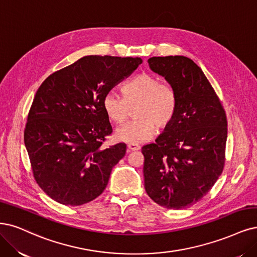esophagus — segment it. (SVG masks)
Returning <instances> with one entry per match:
<instances>
[{
  "mask_svg": "<svg viewBox=\"0 0 257 257\" xmlns=\"http://www.w3.org/2000/svg\"><path fill=\"white\" fill-rule=\"evenodd\" d=\"M127 148H128L130 151H138V150H140L141 147L137 144H128Z\"/></svg>",
  "mask_w": 257,
  "mask_h": 257,
  "instance_id": "esophagus-1",
  "label": "esophagus"
}]
</instances>
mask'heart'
I'll return each instance as SVG.
<instances>
[{
    "mask_svg": "<svg viewBox=\"0 0 257 257\" xmlns=\"http://www.w3.org/2000/svg\"><path fill=\"white\" fill-rule=\"evenodd\" d=\"M123 98L114 92L106 93L103 108L107 117L117 124L130 118L131 109L135 108L136 120L117 130V138L130 144H140L151 138L156 127L169 126L176 112V94L167 83L150 73L138 74L122 88Z\"/></svg>",
    "mask_w": 257,
    "mask_h": 257,
    "instance_id": "1",
    "label": "heart"
}]
</instances>
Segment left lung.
Listing matches in <instances>:
<instances>
[{
  "label": "left lung",
  "instance_id": "1",
  "mask_svg": "<svg viewBox=\"0 0 257 257\" xmlns=\"http://www.w3.org/2000/svg\"><path fill=\"white\" fill-rule=\"evenodd\" d=\"M150 68L176 94L171 124L143 147L148 196L168 209L199 202L223 171L227 138L225 110L200 67L185 56L151 57Z\"/></svg>",
  "mask_w": 257,
  "mask_h": 257
}]
</instances>
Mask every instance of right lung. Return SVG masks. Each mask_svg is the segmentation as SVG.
<instances>
[{"label":"right lung","instance_id":"add662e5","mask_svg":"<svg viewBox=\"0 0 257 257\" xmlns=\"http://www.w3.org/2000/svg\"><path fill=\"white\" fill-rule=\"evenodd\" d=\"M141 63L133 57L85 56L52 73L38 88L24 144L34 179L51 199L78 206L106 188L126 145L103 147L112 133L103 99Z\"/></svg>","mask_w":257,"mask_h":257}]
</instances>
